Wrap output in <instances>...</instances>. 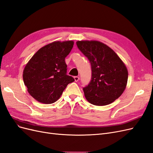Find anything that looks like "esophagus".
<instances>
[{"mask_svg": "<svg viewBox=\"0 0 153 153\" xmlns=\"http://www.w3.org/2000/svg\"><path fill=\"white\" fill-rule=\"evenodd\" d=\"M74 79H75V82H78L79 80V77L76 76H74Z\"/></svg>", "mask_w": 153, "mask_h": 153, "instance_id": "1", "label": "esophagus"}]
</instances>
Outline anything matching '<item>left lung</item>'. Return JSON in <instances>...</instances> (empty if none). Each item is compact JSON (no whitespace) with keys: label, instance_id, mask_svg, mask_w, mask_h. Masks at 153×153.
<instances>
[{"label":"left lung","instance_id":"obj_1","mask_svg":"<svg viewBox=\"0 0 153 153\" xmlns=\"http://www.w3.org/2000/svg\"><path fill=\"white\" fill-rule=\"evenodd\" d=\"M76 45L91 64V81L83 88L86 99L96 106L112 103L127 86V67L113 49L101 42L77 41Z\"/></svg>","mask_w":153,"mask_h":153}]
</instances>
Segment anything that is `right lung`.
Here are the masks:
<instances>
[{
  "label": "right lung",
  "mask_w": 153,
  "mask_h": 153,
  "mask_svg": "<svg viewBox=\"0 0 153 153\" xmlns=\"http://www.w3.org/2000/svg\"><path fill=\"white\" fill-rule=\"evenodd\" d=\"M73 44L72 40L53 42L40 48L26 65L23 82L28 93L37 101L55 102L68 84L75 81L66 75L65 62Z\"/></svg>",
  "instance_id": "right-lung-1"
}]
</instances>
